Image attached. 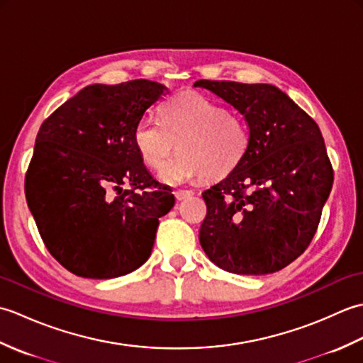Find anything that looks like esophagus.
I'll list each match as a JSON object with an SVG mask.
<instances>
[{"instance_id":"34e87169","label":"esophagus","mask_w":363,"mask_h":363,"mask_svg":"<svg viewBox=\"0 0 363 363\" xmlns=\"http://www.w3.org/2000/svg\"><path fill=\"white\" fill-rule=\"evenodd\" d=\"M194 194H195L194 190H182V189H181V190H176V191H174V196H176L177 201H182V199L194 196Z\"/></svg>"}]
</instances>
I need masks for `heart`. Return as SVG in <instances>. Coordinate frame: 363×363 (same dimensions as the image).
<instances>
[{
	"instance_id": "obj_1",
	"label": "heart",
	"mask_w": 363,
	"mask_h": 363,
	"mask_svg": "<svg viewBox=\"0 0 363 363\" xmlns=\"http://www.w3.org/2000/svg\"><path fill=\"white\" fill-rule=\"evenodd\" d=\"M134 142L154 169L165 164L177 145L181 152L159 173L165 184L176 186L198 176L217 179L233 172L248 151L250 133L238 113L196 91H182L162 106L160 121L138 123Z\"/></svg>"
}]
</instances>
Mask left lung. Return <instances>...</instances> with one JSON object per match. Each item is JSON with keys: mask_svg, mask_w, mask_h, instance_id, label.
<instances>
[{"mask_svg": "<svg viewBox=\"0 0 363 363\" xmlns=\"http://www.w3.org/2000/svg\"><path fill=\"white\" fill-rule=\"evenodd\" d=\"M194 87L234 106L250 129L240 164L203 191L207 215L199 243L225 272H279L309 246L333 189L321 130L272 84L201 79Z\"/></svg>", "mask_w": 363, "mask_h": 363, "instance_id": "8db88e82", "label": "left lung"}]
</instances>
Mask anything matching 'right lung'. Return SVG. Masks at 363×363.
Here are the masks:
<instances>
[{
	"instance_id": "right-lung-1",
	"label": "right lung",
	"mask_w": 363,
	"mask_h": 363,
	"mask_svg": "<svg viewBox=\"0 0 363 363\" xmlns=\"http://www.w3.org/2000/svg\"><path fill=\"white\" fill-rule=\"evenodd\" d=\"M167 91L148 79L91 84L42 123L26 201L51 256L73 274L112 279L151 256L174 195L146 169L134 130Z\"/></svg>"
}]
</instances>
